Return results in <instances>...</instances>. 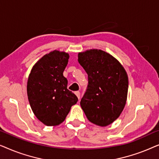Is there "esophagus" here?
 Returning <instances> with one entry per match:
<instances>
[{
  "mask_svg": "<svg viewBox=\"0 0 159 159\" xmlns=\"http://www.w3.org/2000/svg\"><path fill=\"white\" fill-rule=\"evenodd\" d=\"M75 95H77V98H78V99H80V93L79 92V91H76L75 92Z\"/></svg>",
  "mask_w": 159,
  "mask_h": 159,
  "instance_id": "1",
  "label": "esophagus"
}]
</instances>
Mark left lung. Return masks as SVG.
Returning a JSON list of instances; mask_svg holds the SVG:
<instances>
[{
    "label": "left lung",
    "instance_id": "8db88e82",
    "mask_svg": "<svg viewBox=\"0 0 159 159\" xmlns=\"http://www.w3.org/2000/svg\"><path fill=\"white\" fill-rule=\"evenodd\" d=\"M78 61L88 74V85L80 101L87 118L105 127L116 120L127 98V74L119 61L106 52L91 49L78 54Z\"/></svg>",
    "mask_w": 159,
    "mask_h": 159
}]
</instances>
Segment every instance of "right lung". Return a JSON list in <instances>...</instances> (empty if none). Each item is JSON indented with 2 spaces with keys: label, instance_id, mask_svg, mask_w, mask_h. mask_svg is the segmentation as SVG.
<instances>
[{
  "label": "right lung",
  "instance_id": "obj_1",
  "mask_svg": "<svg viewBox=\"0 0 159 159\" xmlns=\"http://www.w3.org/2000/svg\"><path fill=\"white\" fill-rule=\"evenodd\" d=\"M69 53L51 51L43 56L32 67L28 77L27 91L35 116L47 126H56L65 120L78 98L67 89L63 73Z\"/></svg>",
  "mask_w": 159,
  "mask_h": 159
}]
</instances>
